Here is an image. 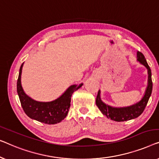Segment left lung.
<instances>
[{
	"instance_id": "left-lung-1",
	"label": "left lung",
	"mask_w": 159,
	"mask_h": 159,
	"mask_svg": "<svg viewBox=\"0 0 159 159\" xmlns=\"http://www.w3.org/2000/svg\"><path fill=\"white\" fill-rule=\"evenodd\" d=\"M137 60L142 65H143L147 68L148 75L146 90L145 91L143 97L142 98L140 101L128 107H114L103 102L101 99V97H100L101 91H100V90L98 91L97 99H96V104H97L98 108L102 111L103 115L106 116L109 119L114 120V121L124 122L139 117L143 113V111H144L148 104V102L149 100V98L151 95L152 89H153V83H152L151 79V68L148 65L146 58H145V56L142 52H137Z\"/></svg>"
}]
</instances>
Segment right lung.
I'll use <instances>...</instances> for the list:
<instances>
[{"mask_svg":"<svg viewBox=\"0 0 159 159\" xmlns=\"http://www.w3.org/2000/svg\"><path fill=\"white\" fill-rule=\"evenodd\" d=\"M23 65L24 63H22L20 67L17 80V93L24 112L31 119L44 124L59 123L68 115L73 93L80 89L83 86V84L72 85L59 98L52 102L35 101L26 94L21 86V75Z\"/></svg>","mask_w":159,"mask_h":159,"instance_id":"obj_1","label":"right lung"}]
</instances>
